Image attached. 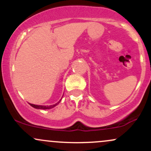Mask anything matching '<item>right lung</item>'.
<instances>
[{
  "label": "right lung",
  "instance_id": "add662e5",
  "mask_svg": "<svg viewBox=\"0 0 151 151\" xmlns=\"http://www.w3.org/2000/svg\"><path fill=\"white\" fill-rule=\"evenodd\" d=\"M61 101V100H60ZM60 101L58 102L57 104H53V105H51V106H40V105H35V104H30V106H32V107H34V108L35 109H52L53 108V107H55V106H57L58 104L59 103H60Z\"/></svg>",
  "mask_w": 151,
  "mask_h": 151
}]
</instances>
